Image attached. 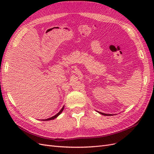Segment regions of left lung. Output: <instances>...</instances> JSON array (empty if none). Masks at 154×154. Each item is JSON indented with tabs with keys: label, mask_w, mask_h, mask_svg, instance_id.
<instances>
[{
	"label": "left lung",
	"mask_w": 154,
	"mask_h": 154,
	"mask_svg": "<svg viewBox=\"0 0 154 154\" xmlns=\"http://www.w3.org/2000/svg\"><path fill=\"white\" fill-rule=\"evenodd\" d=\"M98 112L102 115H104V116H112V114H105V113H102V112Z\"/></svg>",
	"instance_id": "left-lung-1"
}]
</instances>
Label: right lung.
<instances>
[{
    "label": "right lung",
    "instance_id": "add662e5",
    "mask_svg": "<svg viewBox=\"0 0 154 154\" xmlns=\"http://www.w3.org/2000/svg\"><path fill=\"white\" fill-rule=\"evenodd\" d=\"M63 109H64V106L62 107V109H61V110H60V111L58 113H57V114H56V115H54V116H53V117H51V118H48V119H43L44 121H49V120H52V119H55V118H57V117H58V116L60 114H61L62 113V112L63 111Z\"/></svg>",
    "mask_w": 154,
    "mask_h": 154
}]
</instances>
